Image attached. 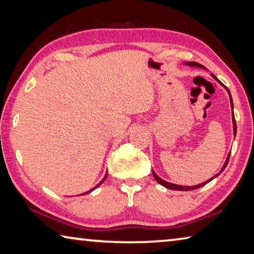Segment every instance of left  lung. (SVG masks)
I'll return each mask as SVG.
<instances>
[{
	"label": "left lung",
	"instance_id": "1",
	"mask_svg": "<svg viewBox=\"0 0 254 254\" xmlns=\"http://www.w3.org/2000/svg\"><path fill=\"white\" fill-rule=\"evenodd\" d=\"M187 65H189V66H195V67H200V68H205L204 66H201L200 64H198V63H188ZM212 76L214 77L215 79H216V80L218 81V83H221V81L216 78V76L213 75V74H212ZM221 84H222V83H221ZM222 85H223V84H222ZM224 87L226 88L227 93H229V95H230V101H231V106H232V110H233V101H232L231 93H230L229 88H227L226 86H224ZM232 120H233V130H234V135H235V134H236V122H235L234 114H232ZM230 156H231V152L229 153V156H227V159H226V161H225V163H224V166H223V168H222V170H221V173H222L223 170L225 169V167L227 166V163H229V160H230ZM221 173H220V174H221ZM220 174L215 175L212 179H209V180H207V182H205V183H201V184H199V185H196V186H180V185H175V184H170V183H167V182H165V180H162L161 178H159L158 176L156 175V173H154V171H152V175H153L154 179H156L159 184L162 185L163 187H166V188H168V189H173V190H192V189L200 188V187H203L204 185H206V184H207V183H209L210 180H213L215 177H217V176L220 175Z\"/></svg>",
	"mask_w": 254,
	"mask_h": 254
}]
</instances>
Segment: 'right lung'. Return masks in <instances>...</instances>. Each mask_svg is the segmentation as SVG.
Segmentation results:
<instances>
[{
    "label": "right lung",
    "instance_id": "obj_1",
    "mask_svg": "<svg viewBox=\"0 0 254 254\" xmlns=\"http://www.w3.org/2000/svg\"><path fill=\"white\" fill-rule=\"evenodd\" d=\"M106 177H107V174H106V175H105V177H104V178H103V180H102V182H101V183H100V184H98V185H97V186H95V187H94V188H93V189H91V190H89V191H92V190H94V189H95V188H97V187H98V186H100V185H101V184H102V183H104V180H105V179H106ZM89 191H88V192H89ZM85 194H86V192H84V194H81V195H85Z\"/></svg>",
    "mask_w": 254,
    "mask_h": 254
}]
</instances>
